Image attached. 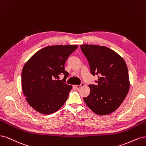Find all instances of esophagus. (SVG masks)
<instances>
[{
  "label": "esophagus",
  "mask_w": 146,
  "mask_h": 146,
  "mask_svg": "<svg viewBox=\"0 0 146 146\" xmlns=\"http://www.w3.org/2000/svg\"><path fill=\"white\" fill-rule=\"evenodd\" d=\"M84 86V82H82V83L81 84V85H79V86H75L74 87H75V88H76L77 89V90H78V89H79L81 87H83Z\"/></svg>",
  "instance_id": "esophagus-1"
}]
</instances>
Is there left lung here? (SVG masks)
<instances>
[{
	"mask_svg": "<svg viewBox=\"0 0 146 146\" xmlns=\"http://www.w3.org/2000/svg\"><path fill=\"white\" fill-rule=\"evenodd\" d=\"M87 58L91 73L98 76V85H89L90 93L84 98L96 114L105 115L115 111L125 98L130 88L128 69L123 58L104 46H80Z\"/></svg>",
	"mask_w": 146,
	"mask_h": 146,
	"instance_id": "obj_1",
	"label": "left lung"
}]
</instances>
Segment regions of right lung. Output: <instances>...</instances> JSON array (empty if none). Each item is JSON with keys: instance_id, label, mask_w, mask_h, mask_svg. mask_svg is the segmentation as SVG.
Returning <instances> with one entry per match:
<instances>
[{"instance_id": "add662e5", "label": "right lung", "mask_w": 146, "mask_h": 146, "mask_svg": "<svg viewBox=\"0 0 146 146\" xmlns=\"http://www.w3.org/2000/svg\"><path fill=\"white\" fill-rule=\"evenodd\" d=\"M78 47L74 45L46 46L36 52L23 66L22 91L28 103L37 111L53 113L66 102L72 86L65 83L69 74L64 65ZM62 74L64 77L59 80Z\"/></svg>"}]
</instances>
